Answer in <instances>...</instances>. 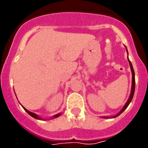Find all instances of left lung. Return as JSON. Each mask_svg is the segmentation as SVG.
<instances>
[{"label":"left lung","instance_id":"obj_1","mask_svg":"<svg viewBox=\"0 0 148 148\" xmlns=\"http://www.w3.org/2000/svg\"><path fill=\"white\" fill-rule=\"evenodd\" d=\"M126 50H127V53H128L127 52V49L126 48ZM127 60L128 61H129V64H130V70H131V73H132V87H131V92H130V96H129V99H128V100L127 101L126 104H125V106L123 107L122 109L117 114H116L115 116H110V117H108V116H103V118L104 119H109V118H116V117H117V116H119L120 114H121V113L124 112V111L126 110V108H127L128 105L130 104V103L131 102L132 99H133V95H134V92H135V73H134V70H133V65H132L131 62H130V61L129 60V58H128L127 57Z\"/></svg>","mask_w":148,"mask_h":148}]
</instances>
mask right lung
<instances>
[{"mask_svg":"<svg viewBox=\"0 0 148 148\" xmlns=\"http://www.w3.org/2000/svg\"><path fill=\"white\" fill-rule=\"evenodd\" d=\"M23 108L24 110H25V111L26 112H27V113H28L29 115H30V116H32V117H33V118H35V119H38V120H43L41 118H40V117H39L38 116L37 114H35V113H32V112H30V111H29L28 110H27L25 108H23ZM61 115V113H58V114H56V115H55V116H53V117H52V118L51 119H56V118H58V116H60Z\"/></svg>","mask_w":148,"mask_h":148,"instance_id":"1","label":"right lung"}]
</instances>
